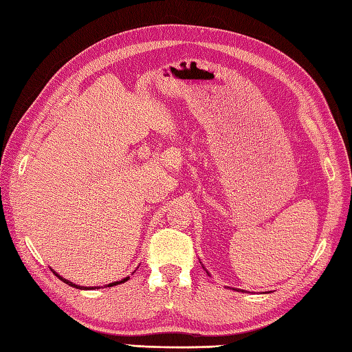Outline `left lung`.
<instances>
[{
    "mask_svg": "<svg viewBox=\"0 0 352 352\" xmlns=\"http://www.w3.org/2000/svg\"><path fill=\"white\" fill-rule=\"evenodd\" d=\"M207 274H208V272H207Z\"/></svg>",
    "mask_w": 352,
    "mask_h": 352,
    "instance_id": "left-lung-1",
    "label": "left lung"
}]
</instances>
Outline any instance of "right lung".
Segmentation results:
<instances>
[{"label": "right lung", "mask_w": 352, "mask_h": 352, "mask_svg": "<svg viewBox=\"0 0 352 352\" xmlns=\"http://www.w3.org/2000/svg\"><path fill=\"white\" fill-rule=\"evenodd\" d=\"M52 274H54V275H57L58 276V278H60L63 283H66V284H68V286H71V287H76V289H100V287H85V286H78V284H74L72 281H69V280H66V278H63V276H60V275H58V274H56L54 271H52ZM130 278V276H125V278L124 280H121V281H115V283H110V284H107V286L106 287H111V286H116V284H121V283H125L126 280H129Z\"/></svg>", "instance_id": "add662e5"}]
</instances>
